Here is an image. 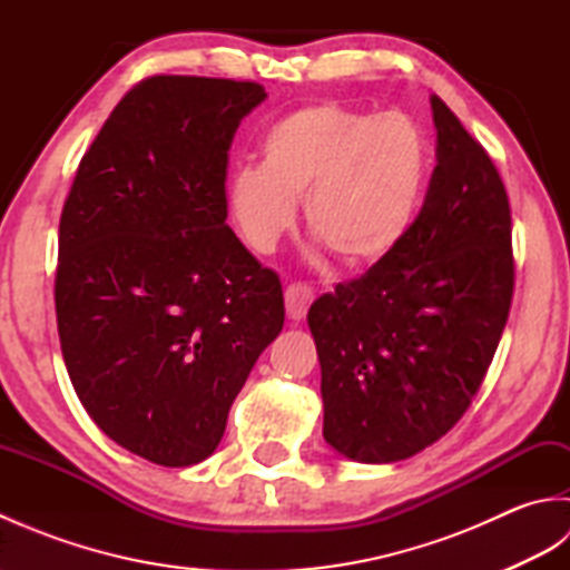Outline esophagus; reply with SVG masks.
Returning a JSON list of instances; mask_svg holds the SVG:
<instances>
[{
  "instance_id": "obj_1",
  "label": "esophagus",
  "mask_w": 570,
  "mask_h": 570,
  "mask_svg": "<svg viewBox=\"0 0 570 570\" xmlns=\"http://www.w3.org/2000/svg\"><path fill=\"white\" fill-rule=\"evenodd\" d=\"M284 301H286V316L292 318L294 323H298L301 318L306 316L308 306L313 304L311 286H306V284H292V286H286Z\"/></svg>"
}]
</instances>
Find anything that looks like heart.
Returning <instances> with one entry per match:
<instances>
[{
	"mask_svg": "<svg viewBox=\"0 0 570 570\" xmlns=\"http://www.w3.org/2000/svg\"><path fill=\"white\" fill-rule=\"evenodd\" d=\"M259 156L262 166H237L223 193L227 223L257 254L276 249L304 198L308 229L337 257L377 262L414 220L429 176V144L414 119L335 102L276 119Z\"/></svg>",
	"mask_w": 570,
	"mask_h": 570,
	"instance_id": "b5f03b06",
	"label": "heart"
}]
</instances>
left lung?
Returning a JSON list of instances; mask_svg holds the SVG:
<instances>
[{
  "mask_svg": "<svg viewBox=\"0 0 570 570\" xmlns=\"http://www.w3.org/2000/svg\"><path fill=\"white\" fill-rule=\"evenodd\" d=\"M435 168L404 237L321 296L323 439L357 463H396L465 414L500 345L514 292L512 215L488 151L431 95Z\"/></svg>",
  "mask_w": 570,
  "mask_h": 570,
  "instance_id": "8db88e82",
  "label": "left lung"
}]
</instances>
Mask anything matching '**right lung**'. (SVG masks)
I'll use <instances>...</instances> for the list:
<instances>
[{
    "mask_svg": "<svg viewBox=\"0 0 570 570\" xmlns=\"http://www.w3.org/2000/svg\"><path fill=\"white\" fill-rule=\"evenodd\" d=\"M257 82L154 76L82 156L60 215L56 316L80 404L156 465L215 453L284 328L282 282L225 225L227 151Z\"/></svg>",
    "mask_w": 570,
    "mask_h": 570,
    "instance_id": "add662e5",
    "label": "right lung"
}]
</instances>
